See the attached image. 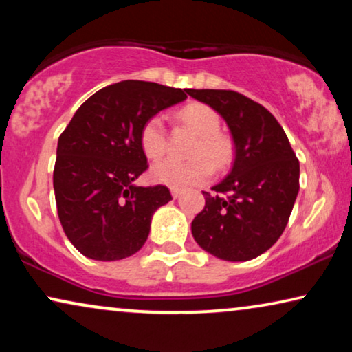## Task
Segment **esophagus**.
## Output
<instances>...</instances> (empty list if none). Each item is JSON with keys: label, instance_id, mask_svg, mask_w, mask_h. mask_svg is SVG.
<instances>
[{"label": "esophagus", "instance_id": "1", "mask_svg": "<svg viewBox=\"0 0 352 352\" xmlns=\"http://www.w3.org/2000/svg\"><path fill=\"white\" fill-rule=\"evenodd\" d=\"M181 194H182L181 189H176V187H171V195H173V199H179Z\"/></svg>", "mask_w": 352, "mask_h": 352}]
</instances>
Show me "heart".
<instances>
[{"mask_svg": "<svg viewBox=\"0 0 352 352\" xmlns=\"http://www.w3.org/2000/svg\"><path fill=\"white\" fill-rule=\"evenodd\" d=\"M179 118L199 134V141L192 148L190 160L166 158L152 166L153 181L176 189L200 184L213 175L216 168H226L234 160V144L229 136L219 131L221 118L213 109L204 104H190L179 112ZM139 142L144 153L152 160L165 155L168 136L165 122L160 115H153L142 124Z\"/></svg>", "mask_w": 352, "mask_h": 352, "instance_id": "1", "label": "heart"}]
</instances>
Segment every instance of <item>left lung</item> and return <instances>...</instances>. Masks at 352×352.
<instances>
[{"instance_id": "1", "label": "left lung", "mask_w": 352, "mask_h": 352, "mask_svg": "<svg viewBox=\"0 0 352 352\" xmlns=\"http://www.w3.org/2000/svg\"><path fill=\"white\" fill-rule=\"evenodd\" d=\"M187 94L224 118L235 146L232 170L211 187L216 194L204 192L205 208L192 221V235L216 258L248 261L267 252L285 229L300 190V162L261 104L228 89Z\"/></svg>"}]
</instances>
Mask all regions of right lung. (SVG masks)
<instances>
[{
  "mask_svg": "<svg viewBox=\"0 0 352 352\" xmlns=\"http://www.w3.org/2000/svg\"><path fill=\"white\" fill-rule=\"evenodd\" d=\"M187 89L126 80L105 86L76 110L57 142L52 175L57 214L86 258L117 261L138 253L151 221L171 200L165 186L134 181L147 170L142 124L187 99Z\"/></svg>",
  "mask_w": 352,
  "mask_h": 352,
  "instance_id": "right-lung-1",
  "label": "right lung"
}]
</instances>
